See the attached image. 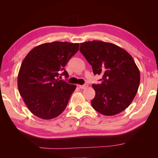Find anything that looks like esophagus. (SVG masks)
Returning a JSON list of instances; mask_svg holds the SVG:
<instances>
[{"label": "esophagus", "instance_id": "1", "mask_svg": "<svg viewBox=\"0 0 158 158\" xmlns=\"http://www.w3.org/2000/svg\"><path fill=\"white\" fill-rule=\"evenodd\" d=\"M88 87V84H85L84 85H79V88L80 89H85V88H87Z\"/></svg>", "mask_w": 158, "mask_h": 158}]
</instances>
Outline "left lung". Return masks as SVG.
<instances>
[{
    "label": "left lung",
    "mask_w": 158,
    "mask_h": 158,
    "mask_svg": "<svg viewBox=\"0 0 158 158\" xmlns=\"http://www.w3.org/2000/svg\"><path fill=\"white\" fill-rule=\"evenodd\" d=\"M80 51L92 65L94 75L102 76L101 84H93V108L104 115L124 111L132 103L139 87L140 75L132 56L111 43L102 41L80 44Z\"/></svg>",
    "instance_id": "obj_1"
}]
</instances>
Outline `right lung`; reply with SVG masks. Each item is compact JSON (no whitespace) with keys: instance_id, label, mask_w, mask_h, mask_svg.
Here are the masks:
<instances>
[{"instance_id":"1","label":"right lung","mask_w":158,"mask_h":158,"mask_svg":"<svg viewBox=\"0 0 158 158\" xmlns=\"http://www.w3.org/2000/svg\"><path fill=\"white\" fill-rule=\"evenodd\" d=\"M79 49V44L54 41L34 47L23 59L18 76L19 92L30 111L43 119L64 111L76 85L60 80L69 77L64 66Z\"/></svg>"}]
</instances>
